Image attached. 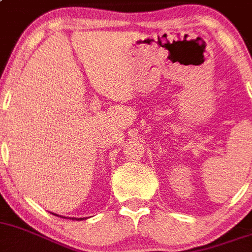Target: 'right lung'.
<instances>
[{
	"label": "right lung",
	"mask_w": 252,
	"mask_h": 252,
	"mask_svg": "<svg viewBox=\"0 0 252 252\" xmlns=\"http://www.w3.org/2000/svg\"><path fill=\"white\" fill-rule=\"evenodd\" d=\"M62 218H65V217H62ZM72 220H84V218H80V220H78V218H72ZM85 220H86V218H85Z\"/></svg>",
	"instance_id": "right-lung-1"
}]
</instances>
